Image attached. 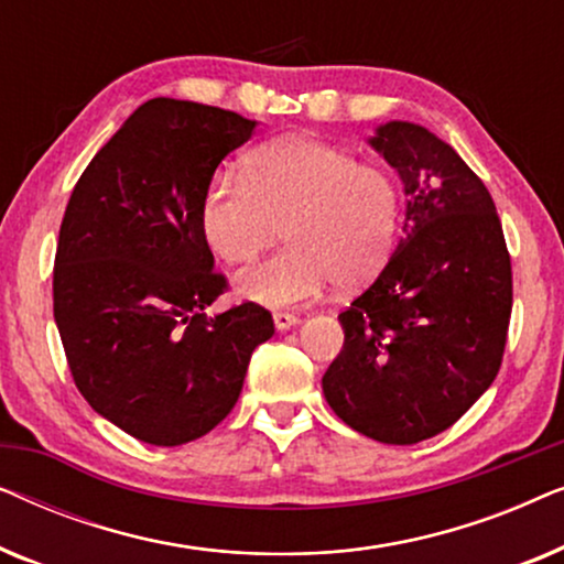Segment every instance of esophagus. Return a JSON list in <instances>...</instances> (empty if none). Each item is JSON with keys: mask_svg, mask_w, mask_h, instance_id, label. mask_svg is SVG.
<instances>
[{"mask_svg": "<svg viewBox=\"0 0 564 564\" xmlns=\"http://www.w3.org/2000/svg\"><path fill=\"white\" fill-rule=\"evenodd\" d=\"M272 318H274V328L276 330H290V328H295L297 323H300V318H297L295 313H282V311H276Z\"/></svg>", "mask_w": 564, "mask_h": 564, "instance_id": "34e87169", "label": "esophagus"}]
</instances>
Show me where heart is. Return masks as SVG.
I'll list each match as a JSON object with an SVG mask.
<instances>
[{"label": "heart", "instance_id": "b5f03b06", "mask_svg": "<svg viewBox=\"0 0 564 564\" xmlns=\"http://www.w3.org/2000/svg\"><path fill=\"white\" fill-rule=\"evenodd\" d=\"M199 226L228 264L246 261L284 228L288 246L238 272V295L261 305H300L338 282L365 288L388 267L400 228V189L390 172L359 164L321 138H280L246 159L243 174L207 184Z\"/></svg>", "mask_w": 564, "mask_h": 564}]
</instances>
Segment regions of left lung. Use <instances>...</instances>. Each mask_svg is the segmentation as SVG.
<instances>
[{
	"instance_id": "obj_1",
	"label": "left lung",
	"mask_w": 564,
	"mask_h": 564,
	"mask_svg": "<svg viewBox=\"0 0 564 564\" xmlns=\"http://www.w3.org/2000/svg\"><path fill=\"white\" fill-rule=\"evenodd\" d=\"M369 143L403 180V238L338 315L344 349L323 375V395L359 434L419 444L457 423L496 380L513 307L511 257L488 187L449 143L400 120Z\"/></svg>"
}]
</instances>
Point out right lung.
Listing matches in <instances>:
<instances>
[{
    "instance_id": "right-lung-1",
    "label": "right lung",
    "mask_w": 564,
    "mask_h": 564,
    "mask_svg": "<svg viewBox=\"0 0 564 564\" xmlns=\"http://www.w3.org/2000/svg\"><path fill=\"white\" fill-rule=\"evenodd\" d=\"M257 122L156 97L89 161L53 264V318L84 400L126 434L180 446L234 411L272 313L241 303L207 318L228 282L213 269L199 205L215 169Z\"/></svg>"
}]
</instances>
